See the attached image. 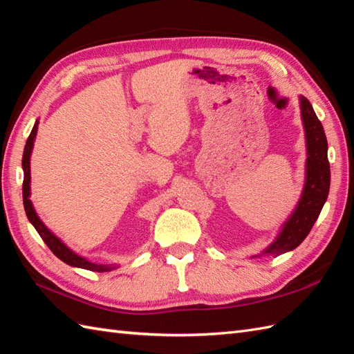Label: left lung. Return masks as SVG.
I'll return each mask as SVG.
<instances>
[{"label": "left lung", "instance_id": "left-lung-1", "mask_svg": "<svg viewBox=\"0 0 354 354\" xmlns=\"http://www.w3.org/2000/svg\"><path fill=\"white\" fill-rule=\"evenodd\" d=\"M301 120L306 133V180L300 201L281 234L261 254H282L300 245L317 221L330 188V166L327 160V138L322 122L305 96H300ZM259 257V254H258Z\"/></svg>", "mask_w": 354, "mask_h": 354}]
</instances>
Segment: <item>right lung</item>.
Instances as JSON below:
<instances>
[{"label": "right lung", "instance_id": "right-lung-1", "mask_svg": "<svg viewBox=\"0 0 354 354\" xmlns=\"http://www.w3.org/2000/svg\"><path fill=\"white\" fill-rule=\"evenodd\" d=\"M37 125L39 120H36L35 127H32L31 133L27 138L26 147H24V155H22V169H24V184H22V199H24V208H26V214L30 220V223L36 227L37 234L42 236V240L48 245L51 252L55 254L57 258L66 262L68 266L72 267H78V268H84L90 271H97V273H104V271H110L114 267L111 266H100V264H93V262L87 261L86 258L80 257L75 252H72L68 245L60 241V238H57L49 229L44 225V221L39 218L36 214L35 207L30 201V155L32 151V145H35V138L37 134Z\"/></svg>", "mask_w": 354, "mask_h": 354}]
</instances>
